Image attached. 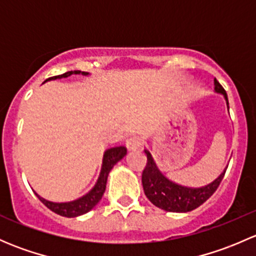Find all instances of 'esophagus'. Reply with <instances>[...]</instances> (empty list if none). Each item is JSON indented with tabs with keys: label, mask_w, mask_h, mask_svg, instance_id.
Here are the masks:
<instances>
[{
	"label": "esophagus",
	"mask_w": 256,
	"mask_h": 256,
	"mask_svg": "<svg viewBox=\"0 0 256 256\" xmlns=\"http://www.w3.org/2000/svg\"><path fill=\"white\" fill-rule=\"evenodd\" d=\"M142 146V138H138V136H131L126 140V147L130 151H135V150L140 148Z\"/></svg>",
	"instance_id": "obj_1"
}]
</instances>
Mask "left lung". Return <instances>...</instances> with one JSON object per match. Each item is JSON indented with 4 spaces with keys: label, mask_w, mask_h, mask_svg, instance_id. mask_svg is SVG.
Wrapping results in <instances>:
<instances>
[{
    "label": "left lung",
    "mask_w": 256,
    "mask_h": 256,
    "mask_svg": "<svg viewBox=\"0 0 256 256\" xmlns=\"http://www.w3.org/2000/svg\"><path fill=\"white\" fill-rule=\"evenodd\" d=\"M214 90L224 95L226 106L229 109L228 96H226V90L216 78H214ZM144 154L147 156V164L142 172L144 194L152 204L166 212L186 213V212H190L202 206L216 192L226 171V170H224L220 176L204 187H184V186L177 184V183L172 182L168 178L164 177L162 172L157 168L151 154L147 150H144Z\"/></svg>",
    "instance_id": "1"
}]
</instances>
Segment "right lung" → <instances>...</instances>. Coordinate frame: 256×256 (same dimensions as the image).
<instances>
[{"label":"right lung","mask_w":256,"mask_h":256,"mask_svg":"<svg viewBox=\"0 0 256 256\" xmlns=\"http://www.w3.org/2000/svg\"><path fill=\"white\" fill-rule=\"evenodd\" d=\"M80 73H82V76H88V74H89L80 70H70L62 74V76H52V78H49L48 80L68 78V76H70L72 74H80ZM46 82H47V80H46ZM126 152H128V150H126V147L124 146L112 147V148L106 150V151L104 152L102 171H100L99 178H98L96 183H95V186L92 187V190H90L89 193L82 196V197L79 198V200H73V202H66V203H54V202H49V200H44V198L40 197L37 193H36V194H37V197L40 198V200L46 206V207L62 216L74 218V216H82V214L88 213V212L92 210V209L99 203V200H102V194H104L105 192V188H106V180H108V176H109V172L112 171V167L115 166L121 158H124Z\"/></svg>","instance_id":"add662e5"}]
</instances>
